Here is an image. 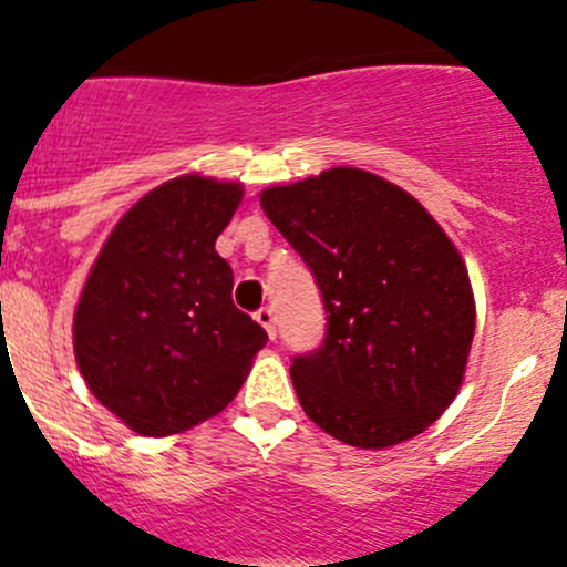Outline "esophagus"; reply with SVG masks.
<instances>
[{"instance_id":"1","label":"esophagus","mask_w":567,"mask_h":567,"mask_svg":"<svg viewBox=\"0 0 567 567\" xmlns=\"http://www.w3.org/2000/svg\"><path fill=\"white\" fill-rule=\"evenodd\" d=\"M255 320H258V323L264 326L268 337H271V339L277 337V318H274V309H271V307L258 309V312H255Z\"/></svg>"}]
</instances>
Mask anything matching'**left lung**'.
<instances>
[{
  "mask_svg": "<svg viewBox=\"0 0 567 567\" xmlns=\"http://www.w3.org/2000/svg\"><path fill=\"white\" fill-rule=\"evenodd\" d=\"M260 206L323 296V344L290 367L303 413L355 449L424 432L454 402L475 333L454 241L413 195L361 168L268 187Z\"/></svg>",
  "mask_w": 567,
  "mask_h": 567,
  "instance_id": "obj_1",
  "label": "left lung"
}]
</instances>
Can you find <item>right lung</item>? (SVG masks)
I'll return each instance as SVG.
<instances>
[{
	"label": "right lung",
	"instance_id": "obj_1",
	"mask_svg": "<svg viewBox=\"0 0 567 567\" xmlns=\"http://www.w3.org/2000/svg\"><path fill=\"white\" fill-rule=\"evenodd\" d=\"M238 182L159 184L105 238L73 315V350L100 404L146 437L223 413L268 333L236 309L214 244L241 204Z\"/></svg>",
	"mask_w": 567,
	"mask_h": 567
}]
</instances>
